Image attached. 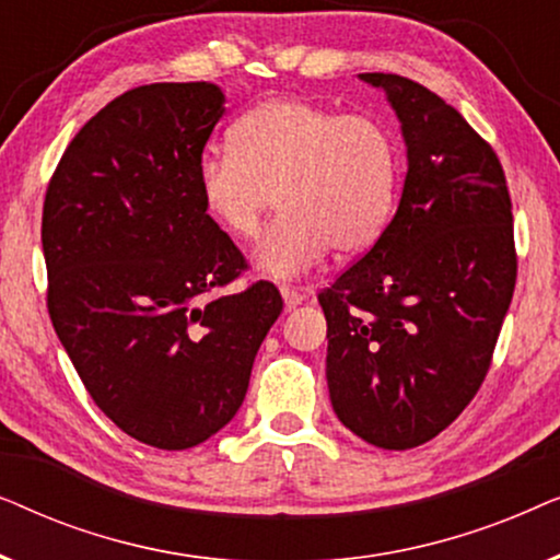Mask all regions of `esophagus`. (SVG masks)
Wrapping results in <instances>:
<instances>
[{
	"instance_id": "esophagus-1",
	"label": "esophagus",
	"mask_w": 560,
	"mask_h": 560,
	"mask_svg": "<svg viewBox=\"0 0 560 560\" xmlns=\"http://www.w3.org/2000/svg\"><path fill=\"white\" fill-rule=\"evenodd\" d=\"M280 293H282V301H285V311H293V308H298V305L305 301V295L301 293V290H295V288H290V285H282Z\"/></svg>"
}]
</instances>
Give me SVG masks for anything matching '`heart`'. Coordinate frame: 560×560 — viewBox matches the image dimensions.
<instances>
[{"mask_svg":"<svg viewBox=\"0 0 560 560\" xmlns=\"http://www.w3.org/2000/svg\"><path fill=\"white\" fill-rule=\"evenodd\" d=\"M397 178V144L377 119L295 96L252 106L229 129V152L196 167L206 217L234 240L259 232L275 196L280 217L255 249L275 280L301 278L334 247L370 249L395 211Z\"/></svg>","mask_w":560,"mask_h":560,"instance_id":"1","label":"heart"}]
</instances>
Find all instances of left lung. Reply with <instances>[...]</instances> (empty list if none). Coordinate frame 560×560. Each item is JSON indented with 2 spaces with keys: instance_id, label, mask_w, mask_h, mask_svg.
I'll use <instances>...</instances> for the list:
<instances>
[{
  "instance_id": "obj_1",
  "label": "left lung",
  "mask_w": 560,
  "mask_h": 560,
  "mask_svg": "<svg viewBox=\"0 0 560 560\" xmlns=\"http://www.w3.org/2000/svg\"><path fill=\"white\" fill-rule=\"evenodd\" d=\"M387 94L408 148L397 211L331 288L326 380L359 439L405 451L462 416L492 364L517 278L512 203L494 150L420 83L359 73Z\"/></svg>"
}]
</instances>
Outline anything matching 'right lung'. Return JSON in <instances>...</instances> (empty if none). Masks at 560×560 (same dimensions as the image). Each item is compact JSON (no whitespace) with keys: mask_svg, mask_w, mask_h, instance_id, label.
<instances>
[{"mask_svg":"<svg viewBox=\"0 0 560 560\" xmlns=\"http://www.w3.org/2000/svg\"><path fill=\"white\" fill-rule=\"evenodd\" d=\"M221 117L217 83L127 91L73 137L43 206L52 328L98 410L165 451L236 416L282 311L265 280L213 295L247 267L196 188Z\"/></svg>","mask_w":560,"mask_h":560,"instance_id":"add662e5","label":"right lung"}]
</instances>
